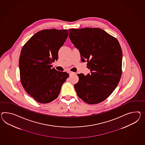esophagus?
Masks as SVG:
<instances>
[{"instance_id": "34e87169", "label": "esophagus", "mask_w": 145, "mask_h": 145, "mask_svg": "<svg viewBox=\"0 0 145 145\" xmlns=\"http://www.w3.org/2000/svg\"><path fill=\"white\" fill-rule=\"evenodd\" d=\"M75 73L74 72H69V75H71L72 74H74Z\"/></svg>"}]
</instances>
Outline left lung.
I'll return each instance as SVG.
<instances>
[{
  "label": "left lung",
  "mask_w": 145,
  "mask_h": 145,
  "mask_svg": "<svg viewBox=\"0 0 145 145\" xmlns=\"http://www.w3.org/2000/svg\"><path fill=\"white\" fill-rule=\"evenodd\" d=\"M69 38L91 73L78 74V96L89 104L102 102L115 90L121 76L123 53L116 38L102 29H70Z\"/></svg>",
  "instance_id": "obj_1"
}]
</instances>
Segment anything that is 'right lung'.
Masks as SVG:
<instances>
[{
  "instance_id": "add662e5",
  "label": "right lung",
  "mask_w": 145,
  "mask_h": 145,
  "mask_svg": "<svg viewBox=\"0 0 145 145\" xmlns=\"http://www.w3.org/2000/svg\"><path fill=\"white\" fill-rule=\"evenodd\" d=\"M68 30L46 29L37 32L25 43L19 61L21 84L38 102L57 99L69 74L52 68L58 52L68 37Z\"/></svg>"
}]
</instances>
